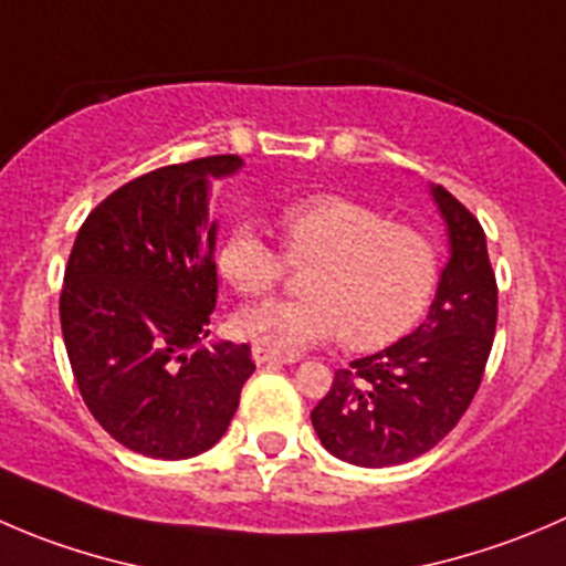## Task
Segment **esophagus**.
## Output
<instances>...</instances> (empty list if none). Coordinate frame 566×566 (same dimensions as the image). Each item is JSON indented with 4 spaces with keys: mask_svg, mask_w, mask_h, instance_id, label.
Here are the masks:
<instances>
[{
    "mask_svg": "<svg viewBox=\"0 0 566 566\" xmlns=\"http://www.w3.org/2000/svg\"><path fill=\"white\" fill-rule=\"evenodd\" d=\"M251 356H254L256 365H290V361H295V356L273 354V350L262 348V345H254V348H251Z\"/></svg>",
    "mask_w": 566,
    "mask_h": 566,
    "instance_id": "esophagus-1",
    "label": "esophagus"
}]
</instances>
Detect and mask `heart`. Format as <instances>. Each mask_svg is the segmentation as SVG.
I'll list each match as a JSON object with an SVG mask.
<instances>
[{"instance_id": "heart-1", "label": "heart", "mask_w": 566, "mask_h": 566, "mask_svg": "<svg viewBox=\"0 0 566 566\" xmlns=\"http://www.w3.org/2000/svg\"><path fill=\"white\" fill-rule=\"evenodd\" d=\"M284 249L306 273L310 298L265 301L234 317L251 343L293 356L343 337L359 350L384 348L415 328L440 284V249L411 223H389L373 207L345 196H310L279 216ZM287 256L251 223L229 229L218 249V271L245 295L282 282Z\"/></svg>"}]
</instances>
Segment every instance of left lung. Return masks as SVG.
<instances>
[{
	"label": "left lung",
	"instance_id": "obj_1",
	"mask_svg": "<svg viewBox=\"0 0 566 566\" xmlns=\"http://www.w3.org/2000/svg\"><path fill=\"white\" fill-rule=\"evenodd\" d=\"M451 256L429 317L411 334L334 373L312 409L332 457L356 468H392L437 446L475 398L497 326V284L473 212L431 185Z\"/></svg>",
	"mask_w": 566,
	"mask_h": 566
}]
</instances>
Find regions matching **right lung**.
I'll return each mask as SVG.
<instances>
[{
    "label": "right lung",
    "mask_w": 566,
    "mask_h": 566,
    "mask_svg": "<svg viewBox=\"0 0 566 566\" xmlns=\"http://www.w3.org/2000/svg\"><path fill=\"white\" fill-rule=\"evenodd\" d=\"M238 155L201 157L132 179L76 232L60 326L82 400L135 453L190 459L216 446L254 373L249 345L205 348L218 298L210 179Z\"/></svg>",
    "instance_id": "1"
}]
</instances>
